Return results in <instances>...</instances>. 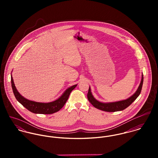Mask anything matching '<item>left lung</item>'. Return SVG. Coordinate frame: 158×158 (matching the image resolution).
I'll use <instances>...</instances> for the list:
<instances>
[{
  "label": "left lung",
  "mask_w": 158,
  "mask_h": 158,
  "mask_svg": "<svg viewBox=\"0 0 158 158\" xmlns=\"http://www.w3.org/2000/svg\"><path fill=\"white\" fill-rule=\"evenodd\" d=\"M143 74L142 75V79L140 83L138 89L135 91V93L129 97L128 98L118 102H111V103H102L98 100H97L92 95L90 88L89 87V90L88 92V99L90 103L95 108L98 110L106 111V112H115V111H122L125 109H126L127 107H128L135 99L138 97L139 94H140V92L142 90V85H143Z\"/></svg>",
  "instance_id": "1"
}]
</instances>
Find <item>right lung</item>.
Instances as JSON below:
<instances>
[{
  "mask_svg": "<svg viewBox=\"0 0 158 158\" xmlns=\"http://www.w3.org/2000/svg\"><path fill=\"white\" fill-rule=\"evenodd\" d=\"M11 86L16 100L28 111L35 114H51L60 111L65 105L72 90H73L77 85L69 88L63 95L57 100L49 103H40L29 100L23 97L18 91L15 85L12 75H11Z\"/></svg>",
  "mask_w": 158,
  "mask_h": 158,
  "instance_id": "right-lung-1",
  "label": "right lung"
}]
</instances>
